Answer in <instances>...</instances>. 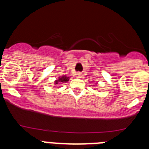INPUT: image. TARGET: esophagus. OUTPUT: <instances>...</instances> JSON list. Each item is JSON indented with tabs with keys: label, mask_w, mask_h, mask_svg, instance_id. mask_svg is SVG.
<instances>
[{
	"label": "esophagus",
	"mask_w": 149,
	"mask_h": 149,
	"mask_svg": "<svg viewBox=\"0 0 149 149\" xmlns=\"http://www.w3.org/2000/svg\"><path fill=\"white\" fill-rule=\"evenodd\" d=\"M74 76H75V77H77V78H81V77H82V74H81V73H80V72H77Z\"/></svg>",
	"instance_id": "obj_1"
}]
</instances>
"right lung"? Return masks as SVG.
<instances>
[{"instance_id":"add662e5","label":"right lung","mask_w":149,"mask_h":149,"mask_svg":"<svg viewBox=\"0 0 149 149\" xmlns=\"http://www.w3.org/2000/svg\"><path fill=\"white\" fill-rule=\"evenodd\" d=\"M69 78H70V77H67L66 75L60 76V77H58V79H56V81H54V84H60V83H67L68 81H69Z\"/></svg>"}]
</instances>
